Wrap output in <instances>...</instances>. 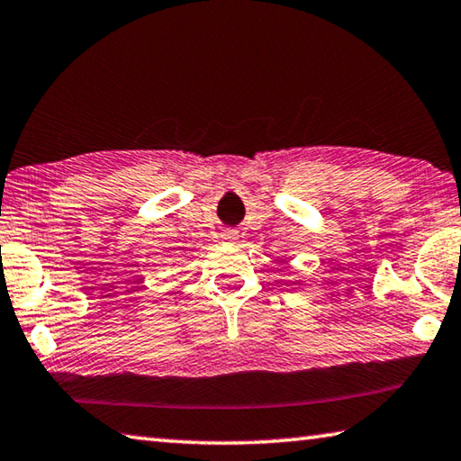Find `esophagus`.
Returning <instances> with one entry per match:
<instances>
[{"label":"esophagus","instance_id":"obj_1","mask_svg":"<svg viewBox=\"0 0 461 461\" xmlns=\"http://www.w3.org/2000/svg\"><path fill=\"white\" fill-rule=\"evenodd\" d=\"M221 238L225 240V241H236L238 240V231L236 230H223V233H221Z\"/></svg>","mask_w":461,"mask_h":461}]
</instances>
